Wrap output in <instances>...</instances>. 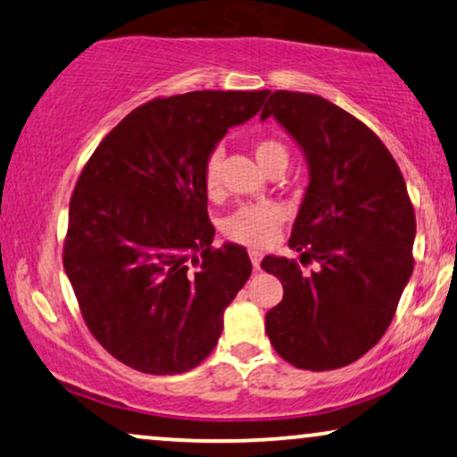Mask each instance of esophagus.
<instances>
[{
    "instance_id": "34e87169",
    "label": "esophagus",
    "mask_w": 457,
    "mask_h": 457,
    "mask_svg": "<svg viewBox=\"0 0 457 457\" xmlns=\"http://www.w3.org/2000/svg\"><path fill=\"white\" fill-rule=\"evenodd\" d=\"M248 255H251L253 268L259 270V263H262V251H257V248H251V251H248Z\"/></svg>"
}]
</instances>
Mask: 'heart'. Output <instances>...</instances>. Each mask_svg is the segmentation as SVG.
<instances>
[{"mask_svg": "<svg viewBox=\"0 0 457 457\" xmlns=\"http://www.w3.org/2000/svg\"><path fill=\"white\" fill-rule=\"evenodd\" d=\"M255 155L265 170L274 162L288 158L287 149L276 141H259L255 145ZM219 169H221V155L212 154L204 169V187L211 198H217L221 194V175H219ZM282 219H285L282 209L276 204H245L223 219L221 229L229 240L238 242V245L262 248L268 246L276 238Z\"/></svg>", "mask_w": 457, "mask_h": 457, "instance_id": "b5f03b06", "label": "heart"}]
</instances>
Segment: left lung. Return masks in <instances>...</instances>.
I'll return each mask as SVG.
<instances>
[{"label":"left lung","mask_w":457,"mask_h":457,"mask_svg":"<svg viewBox=\"0 0 457 457\" xmlns=\"http://www.w3.org/2000/svg\"><path fill=\"white\" fill-rule=\"evenodd\" d=\"M271 118L302 147L310 183L288 246L299 262L263 257L282 282L265 333L287 362L310 371L350 365L382 339L413 271L415 212L388 149L361 120L319 95L276 90ZM320 270L303 275L299 262Z\"/></svg>","instance_id":"obj_1"}]
</instances>
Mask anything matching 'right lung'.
<instances>
[{"instance_id":"1","label":"right lung","mask_w":457,"mask_h":457,"mask_svg":"<svg viewBox=\"0 0 457 457\" xmlns=\"http://www.w3.org/2000/svg\"><path fill=\"white\" fill-rule=\"evenodd\" d=\"M270 90H195L130 112L75 183L62 265L90 333L137 371L200 365L251 276L245 246L212 248L206 162Z\"/></svg>"}]
</instances>
